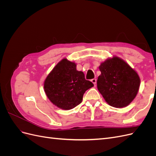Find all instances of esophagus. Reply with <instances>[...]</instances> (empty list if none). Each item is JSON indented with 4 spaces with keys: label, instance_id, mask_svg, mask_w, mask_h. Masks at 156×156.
<instances>
[{
    "label": "esophagus",
    "instance_id": "obj_1",
    "mask_svg": "<svg viewBox=\"0 0 156 156\" xmlns=\"http://www.w3.org/2000/svg\"><path fill=\"white\" fill-rule=\"evenodd\" d=\"M91 81H92V83L94 84V85H95V84H96V79H92L91 80Z\"/></svg>",
    "mask_w": 156,
    "mask_h": 156
}]
</instances>
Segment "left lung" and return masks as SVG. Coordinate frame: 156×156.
I'll return each instance as SVG.
<instances>
[{
  "mask_svg": "<svg viewBox=\"0 0 156 156\" xmlns=\"http://www.w3.org/2000/svg\"><path fill=\"white\" fill-rule=\"evenodd\" d=\"M99 69L101 73L97 87L105 101L116 108L129 105L140 87V79L136 71L116 56L101 62Z\"/></svg>",
  "mask_w": 156,
  "mask_h": 156,
  "instance_id": "left-lung-1",
  "label": "left lung"
}]
</instances>
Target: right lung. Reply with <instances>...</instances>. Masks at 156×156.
Returning a JSON list of instances; mask_svg holds the SVG:
<instances>
[{
  "label": "right lung",
  "instance_id": "add662e5",
  "mask_svg": "<svg viewBox=\"0 0 156 156\" xmlns=\"http://www.w3.org/2000/svg\"><path fill=\"white\" fill-rule=\"evenodd\" d=\"M76 66L75 62L63 58L45 79L44 87L47 97L61 109L69 110L80 104L84 92L94 87Z\"/></svg>",
  "mask_w": 156,
  "mask_h": 156
}]
</instances>
